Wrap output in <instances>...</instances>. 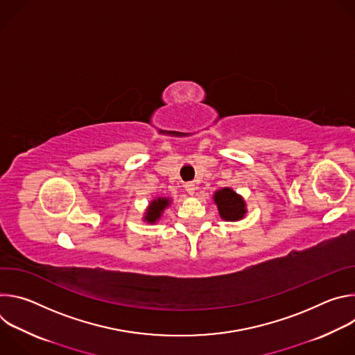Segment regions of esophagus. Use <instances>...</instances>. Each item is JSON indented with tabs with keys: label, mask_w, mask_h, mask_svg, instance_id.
Listing matches in <instances>:
<instances>
[{
	"label": "esophagus",
	"mask_w": 355,
	"mask_h": 355,
	"mask_svg": "<svg viewBox=\"0 0 355 355\" xmlns=\"http://www.w3.org/2000/svg\"><path fill=\"white\" fill-rule=\"evenodd\" d=\"M184 188H185V191H187L189 195H192V193L195 192V184H193V182H185Z\"/></svg>",
	"instance_id": "obj_1"
}]
</instances>
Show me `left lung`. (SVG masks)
<instances>
[{"mask_svg": "<svg viewBox=\"0 0 355 355\" xmlns=\"http://www.w3.org/2000/svg\"><path fill=\"white\" fill-rule=\"evenodd\" d=\"M214 200L218 205V211L222 219L227 222H236L244 218L247 209L244 199L237 195L232 188H222L214 193Z\"/></svg>", "mask_w": 355, "mask_h": 355, "instance_id": "obj_1", "label": "left lung"}]
</instances>
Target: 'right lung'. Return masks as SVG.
Listing matches in <instances>:
<instances>
[{
  "label": "right lung",
  "instance_id": "1",
  "mask_svg": "<svg viewBox=\"0 0 355 355\" xmlns=\"http://www.w3.org/2000/svg\"><path fill=\"white\" fill-rule=\"evenodd\" d=\"M170 202H171L170 198H156L155 200H151L148 208L146 209L143 220L151 225L156 223L162 218V214L164 212V209L170 205Z\"/></svg>",
  "mask_w": 355,
  "mask_h": 355
}]
</instances>
